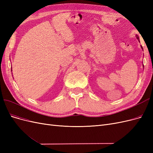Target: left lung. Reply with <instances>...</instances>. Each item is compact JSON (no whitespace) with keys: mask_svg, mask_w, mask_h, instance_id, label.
<instances>
[{"mask_svg":"<svg viewBox=\"0 0 153 153\" xmlns=\"http://www.w3.org/2000/svg\"><path fill=\"white\" fill-rule=\"evenodd\" d=\"M136 38H137V39L138 40V41H139V42H140V40H139V37L138 36V35H136ZM140 47H141V48L143 50V48H142V46H140Z\"/></svg>","mask_w":153,"mask_h":153,"instance_id":"8db88e82","label":"left lung"}]
</instances>
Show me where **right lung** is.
Listing matches in <instances>:
<instances>
[{"label": "right lung", "instance_id": "right-lung-1", "mask_svg": "<svg viewBox=\"0 0 153 153\" xmlns=\"http://www.w3.org/2000/svg\"><path fill=\"white\" fill-rule=\"evenodd\" d=\"M11 71H12V67H11Z\"/></svg>", "mask_w": 153, "mask_h": 153}]
</instances>
